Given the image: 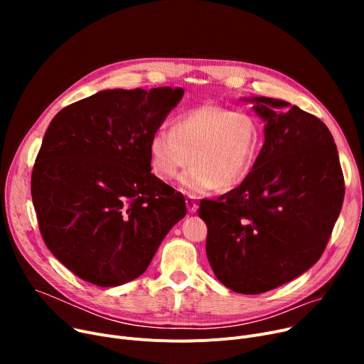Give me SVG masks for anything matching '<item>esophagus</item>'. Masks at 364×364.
Here are the masks:
<instances>
[{"instance_id": "1", "label": "esophagus", "mask_w": 364, "mask_h": 364, "mask_svg": "<svg viewBox=\"0 0 364 364\" xmlns=\"http://www.w3.org/2000/svg\"><path fill=\"white\" fill-rule=\"evenodd\" d=\"M186 206H187V209H188V213L195 214V213L198 211V203H196L195 198H192V196H187V198H186Z\"/></svg>"}]
</instances>
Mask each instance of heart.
Here are the masks:
<instances>
[{
  "instance_id": "heart-1",
  "label": "heart",
  "mask_w": 364,
  "mask_h": 364,
  "mask_svg": "<svg viewBox=\"0 0 364 364\" xmlns=\"http://www.w3.org/2000/svg\"><path fill=\"white\" fill-rule=\"evenodd\" d=\"M262 147L258 119L245 110L206 103L176 118L172 129L158 128L149 140L150 165L164 181L181 176L188 193L239 186L251 174Z\"/></svg>"
}]
</instances>
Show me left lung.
Wrapping results in <instances>:
<instances>
[{"label":"left lung","instance_id":"left-lung-1","mask_svg":"<svg viewBox=\"0 0 364 364\" xmlns=\"http://www.w3.org/2000/svg\"><path fill=\"white\" fill-rule=\"evenodd\" d=\"M243 102L265 122L259 156L239 187L200 200L199 217L217 279L237 294L257 295L318 261L346 187L336 144L318 118L279 99Z\"/></svg>","mask_w":364,"mask_h":364}]
</instances>
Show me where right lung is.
I'll list each match as a JSON object with an SVG mask.
<instances>
[{
  "label": "right lung",
  "mask_w": 364,
  "mask_h": 364,
  "mask_svg": "<svg viewBox=\"0 0 364 364\" xmlns=\"http://www.w3.org/2000/svg\"><path fill=\"white\" fill-rule=\"evenodd\" d=\"M183 88L103 90L55 114L31 180L51 254L85 282L112 288L141 276L187 213L151 174L149 140Z\"/></svg>",
  "instance_id": "right-lung-1"
}]
</instances>
